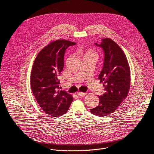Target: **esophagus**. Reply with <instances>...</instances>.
I'll return each instance as SVG.
<instances>
[{
    "label": "esophagus",
    "instance_id": "esophagus-1",
    "mask_svg": "<svg viewBox=\"0 0 154 154\" xmlns=\"http://www.w3.org/2000/svg\"><path fill=\"white\" fill-rule=\"evenodd\" d=\"M77 95L79 96H85L86 93H81V92H78L77 93Z\"/></svg>",
    "mask_w": 154,
    "mask_h": 154
}]
</instances>
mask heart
Here are the masks:
<instances>
[{
	"mask_svg": "<svg viewBox=\"0 0 154 154\" xmlns=\"http://www.w3.org/2000/svg\"><path fill=\"white\" fill-rule=\"evenodd\" d=\"M85 56H90V57H96V54L93 51L89 50V51H86V52L85 53Z\"/></svg>",
	"mask_w": 154,
	"mask_h": 154,
	"instance_id": "heart-1",
	"label": "heart"
}]
</instances>
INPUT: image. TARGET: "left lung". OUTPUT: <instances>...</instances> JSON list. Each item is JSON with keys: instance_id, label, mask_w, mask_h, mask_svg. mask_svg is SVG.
<instances>
[{"instance_id": "obj_1", "label": "left lung", "mask_w": 154, "mask_h": 154, "mask_svg": "<svg viewBox=\"0 0 154 154\" xmlns=\"http://www.w3.org/2000/svg\"><path fill=\"white\" fill-rule=\"evenodd\" d=\"M94 45L103 52L102 69L99 75L105 93L99 96V105L90 109L94 115L103 117L113 113L126 98L130 89V71L127 58L117 44L109 38Z\"/></svg>"}]
</instances>
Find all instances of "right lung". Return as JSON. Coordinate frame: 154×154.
I'll return each instance as SVG.
<instances>
[{"label":"right lung","instance_id":"1","mask_svg":"<svg viewBox=\"0 0 154 154\" xmlns=\"http://www.w3.org/2000/svg\"><path fill=\"white\" fill-rule=\"evenodd\" d=\"M75 45L68 40L53 41L39 52L33 64L32 91L42 110L54 117L66 113L73 100L66 91L60 90L58 78L64 67L66 51Z\"/></svg>","mask_w":154,"mask_h":154}]
</instances>
